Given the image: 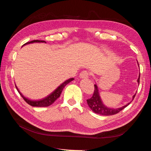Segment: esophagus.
Listing matches in <instances>:
<instances>
[{"label":"esophagus","instance_id":"obj_1","mask_svg":"<svg viewBox=\"0 0 151 151\" xmlns=\"http://www.w3.org/2000/svg\"><path fill=\"white\" fill-rule=\"evenodd\" d=\"M80 77L81 78H88L89 77V73L88 71L83 70V72H81L80 74Z\"/></svg>","mask_w":151,"mask_h":151}]
</instances>
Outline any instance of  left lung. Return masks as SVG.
Here are the masks:
<instances>
[{
    "label": "left lung",
    "mask_w": 151,
    "mask_h": 151,
    "mask_svg": "<svg viewBox=\"0 0 151 151\" xmlns=\"http://www.w3.org/2000/svg\"><path fill=\"white\" fill-rule=\"evenodd\" d=\"M138 65H139V63H138ZM137 82L139 85L140 75L139 76V78H138ZM135 95H136V94L132 96V100L134 99ZM86 101H87V104L88 106L90 107L92 111L96 114H101V115H103V116L113 115V114H117L118 112L122 111V109H124L125 107H127L130 103H131V102H130V103L127 104L126 105L122 106L121 108H118V109L109 108V107H107L106 106L104 105L103 103V101H102L101 98L100 96V94H99L98 86H97L96 84L94 85V94L93 96H92L91 99L86 100Z\"/></svg>",
    "instance_id": "obj_1"
}]
</instances>
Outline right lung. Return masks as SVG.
Listing matches in <instances>:
<instances>
[{
  "label": "right lung",
  "mask_w": 151,
  "mask_h": 151,
  "mask_svg": "<svg viewBox=\"0 0 151 151\" xmlns=\"http://www.w3.org/2000/svg\"><path fill=\"white\" fill-rule=\"evenodd\" d=\"M33 42H46L44 41V40H32V41H30V42H28L26 43V44H24V45H27V44H30V43H33ZM73 80H74L73 78H70L69 79H68V80L65 81L63 83L61 84L59 86H58V88H56L52 93L49 94V95L47 96V97H45V98H44V99H40V100H38V101H32V100H30V99H29L26 98V97L24 96L23 95H22V94L20 93V91L19 90V88H17L16 85H15V86H16L17 91L19 93V94H20V96L22 97V99H23L28 104H30V106H39V107L48 106L51 105V104L54 103V102L57 100L58 97L60 96V94H61V93H62V91L63 90V88H65V86L67 85V84L69 83L70 82H71Z\"/></svg>",
  "instance_id": "right-lung-1"
}]
</instances>
